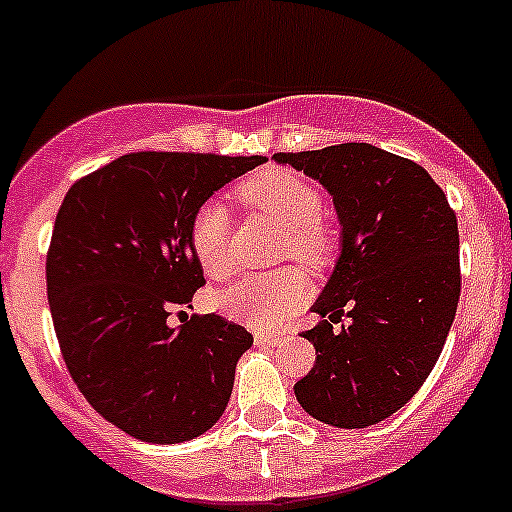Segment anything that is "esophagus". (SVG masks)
<instances>
[{"mask_svg":"<svg viewBox=\"0 0 512 512\" xmlns=\"http://www.w3.org/2000/svg\"><path fill=\"white\" fill-rule=\"evenodd\" d=\"M282 340H284V335H279V333H255L257 347H277Z\"/></svg>","mask_w":512,"mask_h":512,"instance_id":"34e87169","label":"esophagus"}]
</instances>
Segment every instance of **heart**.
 <instances>
[{
    "instance_id": "b5f03b06",
    "label": "heart",
    "mask_w": 512,
    "mask_h": 512,
    "mask_svg": "<svg viewBox=\"0 0 512 512\" xmlns=\"http://www.w3.org/2000/svg\"><path fill=\"white\" fill-rule=\"evenodd\" d=\"M240 199L274 223L286 228L284 255L318 267L328 260L333 243L320 226L323 199L296 174L269 170L240 184ZM230 218L221 201H206L189 223V247L206 277L226 279L233 274L230 255ZM308 284L294 269L269 274H250L216 296L223 313L255 328H277L306 301Z\"/></svg>"
}]
</instances>
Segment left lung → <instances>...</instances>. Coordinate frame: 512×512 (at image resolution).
Wrapping results in <instances>:
<instances>
[{
    "label": "left lung",
    "instance_id": "obj_1",
    "mask_svg": "<svg viewBox=\"0 0 512 512\" xmlns=\"http://www.w3.org/2000/svg\"><path fill=\"white\" fill-rule=\"evenodd\" d=\"M333 196L340 257L301 333L316 364L296 401L333 428H369L406 406L435 367L457 313V216L413 160L369 143L277 153ZM351 323L340 331L341 316Z\"/></svg>",
    "mask_w": 512,
    "mask_h": 512
}]
</instances>
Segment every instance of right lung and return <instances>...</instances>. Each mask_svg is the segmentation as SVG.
Listing matches in <instances>:
<instances>
[{
    "label": "right lung",
    "mask_w": 512,
    "mask_h": 512,
    "mask_svg": "<svg viewBox=\"0 0 512 512\" xmlns=\"http://www.w3.org/2000/svg\"><path fill=\"white\" fill-rule=\"evenodd\" d=\"M262 162L128 153L72 184L55 216L46 282L60 352L94 411L136 440H194L226 411L252 335L216 313L167 318L206 284L189 247L196 209Z\"/></svg>",
    "instance_id": "right-lung-1"
}]
</instances>
